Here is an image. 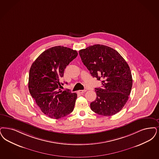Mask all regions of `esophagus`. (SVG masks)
Returning a JSON list of instances; mask_svg holds the SVG:
<instances>
[{"label":"esophagus","instance_id":"obj_1","mask_svg":"<svg viewBox=\"0 0 159 159\" xmlns=\"http://www.w3.org/2000/svg\"><path fill=\"white\" fill-rule=\"evenodd\" d=\"M85 92H86V90H80L78 91V93H80V94H82L83 93H84Z\"/></svg>","mask_w":159,"mask_h":159}]
</instances>
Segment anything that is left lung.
Returning a JSON list of instances; mask_svg holds the SVG:
<instances>
[{"label": "left lung", "mask_w": 159, "mask_h": 159, "mask_svg": "<svg viewBox=\"0 0 159 159\" xmlns=\"http://www.w3.org/2000/svg\"><path fill=\"white\" fill-rule=\"evenodd\" d=\"M79 52L91 75L102 80V87L95 88L96 98L90 103L91 109L103 116L119 112L127 103L133 85L126 61L118 51L104 45H91Z\"/></svg>", "instance_id": "1"}]
</instances>
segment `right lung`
<instances>
[{"mask_svg": "<svg viewBox=\"0 0 159 159\" xmlns=\"http://www.w3.org/2000/svg\"><path fill=\"white\" fill-rule=\"evenodd\" d=\"M77 55L70 48L56 46L41 53L31 65L28 80L30 94L41 111L51 118H63L74 109L76 93L59 88L63 85L60 80L64 69Z\"/></svg>", "mask_w": 159, "mask_h": 159, "instance_id": "add662e5", "label": "right lung"}]
</instances>
